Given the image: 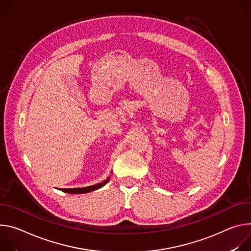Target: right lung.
<instances>
[{
  "label": "right lung",
  "instance_id": "1",
  "mask_svg": "<svg viewBox=\"0 0 251 251\" xmlns=\"http://www.w3.org/2000/svg\"><path fill=\"white\" fill-rule=\"evenodd\" d=\"M109 181V176L104 179L102 182H100V183H97L95 185H91V186H87V187H78V188H63L61 189L62 191L64 192H67V193H87V192H91V191H94V190H97L100 187H102L103 185H105L107 182Z\"/></svg>",
  "mask_w": 251,
  "mask_h": 251
}]
</instances>
